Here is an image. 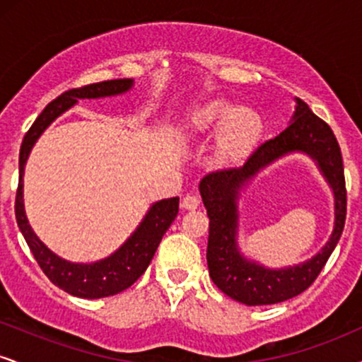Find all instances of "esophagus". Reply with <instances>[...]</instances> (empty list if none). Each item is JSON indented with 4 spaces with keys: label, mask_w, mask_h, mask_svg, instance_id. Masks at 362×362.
<instances>
[{
    "label": "esophagus",
    "mask_w": 362,
    "mask_h": 362,
    "mask_svg": "<svg viewBox=\"0 0 362 362\" xmlns=\"http://www.w3.org/2000/svg\"><path fill=\"white\" fill-rule=\"evenodd\" d=\"M199 204H201V199L194 194H187L185 197L182 199V207H184V209H189V211L197 209Z\"/></svg>",
    "instance_id": "34e87169"
}]
</instances>
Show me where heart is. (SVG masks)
Here are the masks:
<instances>
[{
	"label": "heart",
	"instance_id": "b5f03b06",
	"mask_svg": "<svg viewBox=\"0 0 362 362\" xmlns=\"http://www.w3.org/2000/svg\"><path fill=\"white\" fill-rule=\"evenodd\" d=\"M185 131L190 138H209L219 131L218 158L226 161L242 155L259 139L262 122L253 110L216 100L195 110L187 120Z\"/></svg>",
	"mask_w": 362,
	"mask_h": 362
}]
</instances>
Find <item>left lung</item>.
<instances>
[{
	"label": "left lung",
	"mask_w": 362,
	"mask_h": 362,
	"mask_svg": "<svg viewBox=\"0 0 362 362\" xmlns=\"http://www.w3.org/2000/svg\"><path fill=\"white\" fill-rule=\"evenodd\" d=\"M291 151H305L317 160L334 190L336 226L329 243L313 259L294 268L272 272L245 261L235 247V197L247 180L265 164ZM209 218L207 267L211 279L224 294L248 306L274 305L298 296L313 284L339 243L347 213V190L342 153L330 126L296 98L293 122L279 136L257 146L243 167L207 173L199 184Z\"/></svg>",
	"instance_id": "left-lung-1"
}]
</instances>
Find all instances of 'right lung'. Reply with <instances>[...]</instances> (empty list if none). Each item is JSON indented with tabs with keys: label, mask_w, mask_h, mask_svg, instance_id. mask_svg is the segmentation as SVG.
<instances>
[{
	"label": "right lung",
	"mask_w": 362,
	"mask_h": 362,
	"mask_svg": "<svg viewBox=\"0 0 362 362\" xmlns=\"http://www.w3.org/2000/svg\"><path fill=\"white\" fill-rule=\"evenodd\" d=\"M132 86V80L122 78V80H109L100 83H91V85L81 86V88H71L59 95L57 98L49 103L40 112L39 117L28 129L22 141L20 148V177L18 189L15 197V218L22 231L25 242H27L30 252L34 253L37 264L42 269V272L49 277L52 284L78 298H97L114 296L120 291L127 289L143 276L148 269L149 262L155 255L158 245H160L163 235L167 233L170 224L178 214V197L163 199L156 202L144 216L138 230L131 235L117 252L110 257L95 264H71L68 260H62L49 250L45 245L37 238L32 231L30 224L27 221V216L23 211V167L27 161L28 153L35 144L37 138L44 132V129L52 122L57 115L73 107L78 100L76 98H100L119 95L127 91Z\"/></svg>",
	"instance_id": "add662e5"
}]
</instances>
